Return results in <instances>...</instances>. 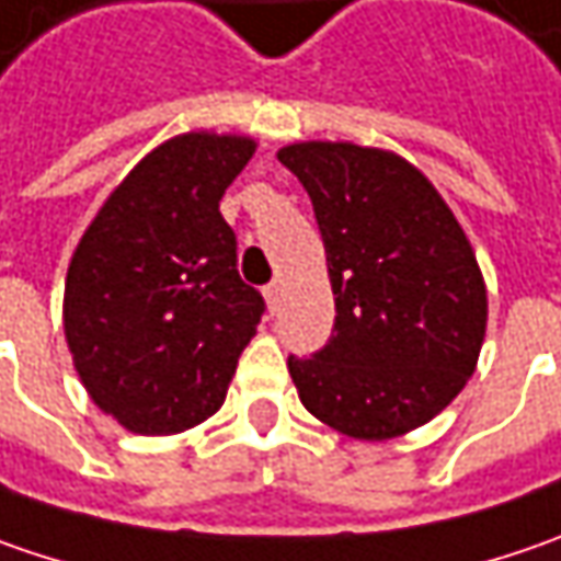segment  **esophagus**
<instances>
[{"instance_id": "esophagus-1", "label": "esophagus", "mask_w": 561, "mask_h": 561, "mask_svg": "<svg viewBox=\"0 0 561 561\" xmlns=\"http://www.w3.org/2000/svg\"><path fill=\"white\" fill-rule=\"evenodd\" d=\"M263 298H266V307H270V310H276L282 301V282H270V285L263 288Z\"/></svg>"}]
</instances>
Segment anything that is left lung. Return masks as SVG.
Returning a JSON list of instances; mask_svg holds the SVG:
<instances>
[{
    "label": "left lung",
    "mask_w": 561,
    "mask_h": 561,
    "mask_svg": "<svg viewBox=\"0 0 561 561\" xmlns=\"http://www.w3.org/2000/svg\"><path fill=\"white\" fill-rule=\"evenodd\" d=\"M276 157L310 194L335 298L323 352L288 357L301 404L364 443L424 426L465 389L486 335V282L461 222L392 150L301 140Z\"/></svg>",
    "instance_id": "1"
}]
</instances>
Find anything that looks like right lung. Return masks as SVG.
<instances>
[{
    "mask_svg": "<svg viewBox=\"0 0 561 561\" xmlns=\"http://www.w3.org/2000/svg\"><path fill=\"white\" fill-rule=\"evenodd\" d=\"M248 135L187 131L153 147L81 234L61 301L65 342L93 404L140 436L213 417L256 335L260 291L234 270L226 187Z\"/></svg>",
    "mask_w": 561,
    "mask_h": 561,
    "instance_id": "add662e5",
    "label": "right lung"
}]
</instances>
